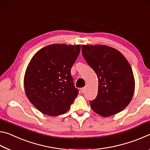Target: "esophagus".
<instances>
[{
    "instance_id": "1",
    "label": "esophagus",
    "mask_w": 150,
    "mask_h": 150,
    "mask_svg": "<svg viewBox=\"0 0 150 150\" xmlns=\"http://www.w3.org/2000/svg\"><path fill=\"white\" fill-rule=\"evenodd\" d=\"M86 92V87L84 88H81V92L82 93V94H84V93Z\"/></svg>"
}]
</instances>
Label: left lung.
<instances>
[{"mask_svg": "<svg viewBox=\"0 0 150 150\" xmlns=\"http://www.w3.org/2000/svg\"><path fill=\"white\" fill-rule=\"evenodd\" d=\"M82 52L98 79V95L90 102L92 110L104 117L122 111L131 102L135 90L128 61L120 51L106 45H82Z\"/></svg>", "mask_w": 150, "mask_h": 150, "instance_id": "1", "label": "left lung"}]
</instances>
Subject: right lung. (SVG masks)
Returning a JSON list of instances; mask_svg holds the SVG:
<instances>
[{
  "mask_svg": "<svg viewBox=\"0 0 150 150\" xmlns=\"http://www.w3.org/2000/svg\"><path fill=\"white\" fill-rule=\"evenodd\" d=\"M80 47L54 44L41 48L31 58L24 74V90L29 101L42 114H64L78 96L70 70Z\"/></svg>",
  "mask_w": 150,
  "mask_h": 150,
  "instance_id": "1",
  "label": "right lung"
}]
</instances>
